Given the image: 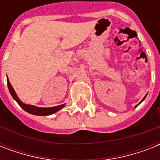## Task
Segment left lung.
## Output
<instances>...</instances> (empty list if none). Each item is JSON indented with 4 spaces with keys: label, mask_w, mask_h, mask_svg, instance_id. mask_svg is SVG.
<instances>
[{
    "label": "left lung",
    "mask_w": 160,
    "mask_h": 160,
    "mask_svg": "<svg viewBox=\"0 0 160 160\" xmlns=\"http://www.w3.org/2000/svg\"><path fill=\"white\" fill-rule=\"evenodd\" d=\"M145 97H146V95H145V96H144V99H143V100H142V101H143V100H144V99H145ZM142 101H141V102H142ZM137 105H136V106H137ZM136 106H135V107H136Z\"/></svg>",
    "instance_id": "8db88e82"
}]
</instances>
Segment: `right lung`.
Masks as SVG:
<instances>
[{
  "instance_id": "1",
  "label": "right lung",
  "mask_w": 160,
  "mask_h": 160,
  "mask_svg": "<svg viewBox=\"0 0 160 160\" xmlns=\"http://www.w3.org/2000/svg\"><path fill=\"white\" fill-rule=\"evenodd\" d=\"M7 85H8L9 90L11 95H12V97L14 98V100H16V102L18 103V105L26 112H28L30 114H35V115H50L54 113H55L58 110H60V109H62L63 107L65 106V105H57L55 107H50V108H41V107H36L34 105H26L19 100V98L17 97L15 90H14L12 85H11V83L9 81L8 78H7Z\"/></svg>"
}]
</instances>
